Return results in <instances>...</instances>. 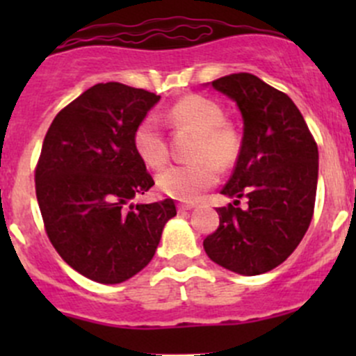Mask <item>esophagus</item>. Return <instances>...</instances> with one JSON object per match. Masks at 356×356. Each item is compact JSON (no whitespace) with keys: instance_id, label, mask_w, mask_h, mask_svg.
<instances>
[{"instance_id":"34e87169","label":"esophagus","mask_w":356,"mask_h":356,"mask_svg":"<svg viewBox=\"0 0 356 356\" xmlns=\"http://www.w3.org/2000/svg\"><path fill=\"white\" fill-rule=\"evenodd\" d=\"M177 208H179V211H188V210H193V208H195V204H191V203H179Z\"/></svg>"}]
</instances>
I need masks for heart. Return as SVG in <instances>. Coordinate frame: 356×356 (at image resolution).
<instances>
[{"mask_svg":"<svg viewBox=\"0 0 356 356\" xmlns=\"http://www.w3.org/2000/svg\"><path fill=\"white\" fill-rule=\"evenodd\" d=\"M167 120L175 129L196 131L189 158L195 161L174 165L160 172L156 186L161 193L181 201H196L239 156L241 139L238 131L224 120L220 105L207 96L189 95L167 111ZM132 146L143 163L160 168L167 163L168 148L160 124L153 115L143 118L132 132Z\"/></svg>","mask_w":356,"mask_h":356,"instance_id":"b5f03b06","label":"heart"}]
</instances>
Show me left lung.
I'll list each match as a JSON object with an SVG mask.
<instances>
[{
    "mask_svg": "<svg viewBox=\"0 0 356 356\" xmlns=\"http://www.w3.org/2000/svg\"><path fill=\"white\" fill-rule=\"evenodd\" d=\"M243 115V143L217 208L220 224L203 248L210 260L241 275L281 265L296 250L314 217L318 149L303 115L282 91L239 72L211 82ZM239 197L248 200L245 211Z\"/></svg>",
    "mask_w": 356,
    "mask_h": 356,
    "instance_id": "obj_1",
    "label": "left lung"
}]
</instances>
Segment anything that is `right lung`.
<instances>
[{"label":"right lung","instance_id":"add662e5","mask_svg":"<svg viewBox=\"0 0 356 356\" xmlns=\"http://www.w3.org/2000/svg\"><path fill=\"white\" fill-rule=\"evenodd\" d=\"M160 96L120 82L96 84L60 111L35 165L46 234L74 270L118 284L152 261L174 200L132 204L155 181L134 152V127Z\"/></svg>","mask_w":356,"mask_h":356}]
</instances>
